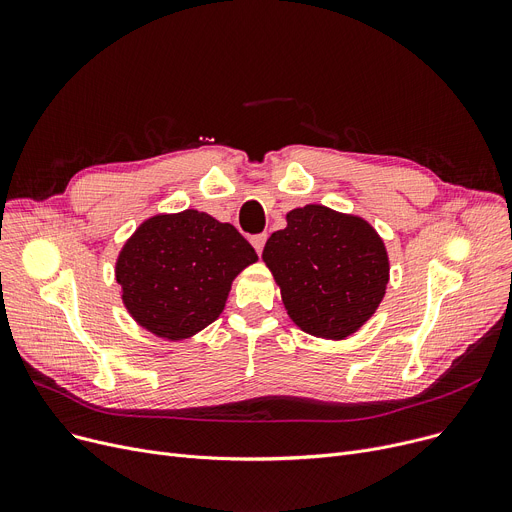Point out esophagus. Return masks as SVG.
Wrapping results in <instances>:
<instances>
[{"mask_svg": "<svg viewBox=\"0 0 512 512\" xmlns=\"http://www.w3.org/2000/svg\"><path fill=\"white\" fill-rule=\"evenodd\" d=\"M265 240H267V236H265V234H257V236H253V238H251V245L255 247L257 255H261V253H263V247H265Z\"/></svg>", "mask_w": 512, "mask_h": 512, "instance_id": "1", "label": "esophagus"}]
</instances>
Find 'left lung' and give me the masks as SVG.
Returning <instances> with one entry per match:
<instances>
[{
    "mask_svg": "<svg viewBox=\"0 0 512 512\" xmlns=\"http://www.w3.org/2000/svg\"><path fill=\"white\" fill-rule=\"evenodd\" d=\"M261 259L280 286L288 317L303 332L344 340L384 301L390 261L382 236L361 215L305 205L265 242Z\"/></svg>",
    "mask_w": 512,
    "mask_h": 512,
    "instance_id": "left-lung-1",
    "label": "left lung"
}]
</instances>
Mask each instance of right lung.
I'll return each mask as SVG.
<instances>
[{
  "mask_svg": "<svg viewBox=\"0 0 512 512\" xmlns=\"http://www.w3.org/2000/svg\"><path fill=\"white\" fill-rule=\"evenodd\" d=\"M255 261L232 224L184 209L155 213L132 232L116 259V280L130 317L176 342L220 317L234 278Z\"/></svg>",
  "mask_w": 512,
  "mask_h": 512,
  "instance_id": "obj_1",
  "label": "right lung"
}]
</instances>
